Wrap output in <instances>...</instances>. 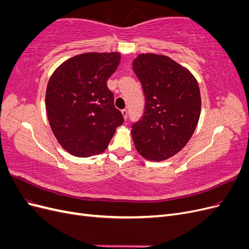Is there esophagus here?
<instances>
[{
  "instance_id": "1",
  "label": "esophagus",
  "mask_w": 249,
  "mask_h": 249,
  "mask_svg": "<svg viewBox=\"0 0 249 249\" xmlns=\"http://www.w3.org/2000/svg\"><path fill=\"white\" fill-rule=\"evenodd\" d=\"M122 113H123V115H124V120H126V118H127V110H126V109H124V110L122 111Z\"/></svg>"
}]
</instances>
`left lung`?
Instances as JSON below:
<instances>
[{
  "label": "left lung",
  "mask_w": 249,
  "mask_h": 249,
  "mask_svg": "<svg viewBox=\"0 0 249 249\" xmlns=\"http://www.w3.org/2000/svg\"><path fill=\"white\" fill-rule=\"evenodd\" d=\"M133 71L145 97L143 115L132 124L135 147L147 160H166L187 144L197 125L198 84L183 66L163 55H139Z\"/></svg>",
  "instance_id": "1"
}]
</instances>
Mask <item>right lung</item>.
<instances>
[{
	"instance_id": "add662e5",
	"label": "right lung",
	"mask_w": 249,
	"mask_h": 249,
	"mask_svg": "<svg viewBox=\"0 0 249 249\" xmlns=\"http://www.w3.org/2000/svg\"><path fill=\"white\" fill-rule=\"evenodd\" d=\"M120 61L118 53H86L60 65L46 92L51 129L70 154L87 158L107 148L124 123L107 81Z\"/></svg>"
}]
</instances>
